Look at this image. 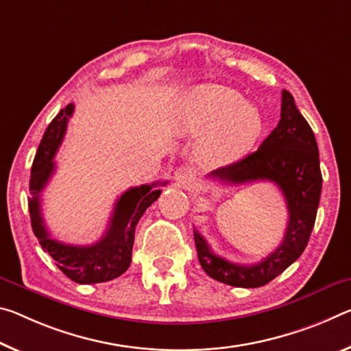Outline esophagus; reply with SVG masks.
<instances>
[{
	"instance_id": "obj_1",
	"label": "esophagus",
	"mask_w": 351,
	"mask_h": 351,
	"mask_svg": "<svg viewBox=\"0 0 351 351\" xmlns=\"http://www.w3.org/2000/svg\"><path fill=\"white\" fill-rule=\"evenodd\" d=\"M175 181L176 184L180 187H191V184L195 180V173H193L192 169H189V167H180L175 171Z\"/></svg>"
}]
</instances>
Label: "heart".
Returning a JSON list of instances; mask_svg holds the SVG:
<instances>
[{
  "label": "heart",
  "mask_w": 351,
  "mask_h": 351,
  "mask_svg": "<svg viewBox=\"0 0 351 351\" xmlns=\"http://www.w3.org/2000/svg\"><path fill=\"white\" fill-rule=\"evenodd\" d=\"M178 128L192 136L206 132L198 145L199 159L210 167H221L243 158L256 145L264 120L232 88L202 86L187 95L178 114Z\"/></svg>",
  "instance_id": "heart-1"
}]
</instances>
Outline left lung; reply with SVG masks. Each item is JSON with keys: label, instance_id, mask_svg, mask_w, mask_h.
I'll return each instance as SVG.
<instances>
[{"label": "left lung", "instance_id": "1", "mask_svg": "<svg viewBox=\"0 0 351 351\" xmlns=\"http://www.w3.org/2000/svg\"><path fill=\"white\" fill-rule=\"evenodd\" d=\"M210 178L230 184L271 181L286 198L289 220L281 245L261 263L241 265L220 258L193 230L198 261L214 280L234 287H261L281 275L302 256L315 223L322 193V171L314 132L300 114L293 97L281 93V120L261 147L234 164L210 171Z\"/></svg>", "mask_w": 351, "mask_h": 351}]
</instances>
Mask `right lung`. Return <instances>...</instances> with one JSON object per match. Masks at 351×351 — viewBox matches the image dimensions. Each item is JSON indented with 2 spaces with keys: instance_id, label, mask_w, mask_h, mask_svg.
I'll return each instance as SVG.
<instances>
[{
  "instance_id": "right-lung-1",
  "label": "right lung",
  "mask_w": 351,
  "mask_h": 351,
  "mask_svg": "<svg viewBox=\"0 0 351 351\" xmlns=\"http://www.w3.org/2000/svg\"><path fill=\"white\" fill-rule=\"evenodd\" d=\"M73 104H69L56 115L38 145L31 169L29 191L32 198H29V215L38 243L43 252L56 261L60 271L80 285H95L114 280L128 270L131 264L136 226L147 208L160 195V189L156 186H164L167 181L131 187L121 193L114 206L108 230L93 245H69L53 239L43 221L40 193L54 173L56 164L53 159L62 142L66 121L73 114Z\"/></svg>"
}]
</instances>
